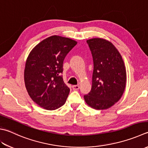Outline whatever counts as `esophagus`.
<instances>
[{
  "label": "esophagus",
  "mask_w": 148,
  "mask_h": 148,
  "mask_svg": "<svg viewBox=\"0 0 148 148\" xmlns=\"http://www.w3.org/2000/svg\"><path fill=\"white\" fill-rule=\"evenodd\" d=\"M72 88H73V90H78L80 88V86L78 85H73L72 86Z\"/></svg>",
  "instance_id": "34e87169"
}]
</instances>
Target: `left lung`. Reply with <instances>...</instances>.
Instances as JSON below:
<instances>
[{"label": "left lung", "instance_id": "obj_1", "mask_svg": "<svg viewBox=\"0 0 148 148\" xmlns=\"http://www.w3.org/2000/svg\"><path fill=\"white\" fill-rule=\"evenodd\" d=\"M93 60L92 87L84 96L89 106L106 110L117 102L125 90L126 71L124 60L115 46L107 40H87Z\"/></svg>", "mask_w": 148, "mask_h": 148}]
</instances>
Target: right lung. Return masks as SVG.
<instances>
[{"instance_id": "add662e5", "label": "right lung", "mask_w": 148, "mask_h": 148, "mask_svg": "<svg viewBox=\"0 0 148 148\" xmlns=\"http://www.w3.org/2000/svg\"><path fill=\"white\" fill-rule=\"evenodd\" d=\"M77 42L51 36L41 41L27 58L24 82L31 99L40 107L55 110L65 104L69 93L61 76L64 60Z\"/></svg>"}]
</instances>
